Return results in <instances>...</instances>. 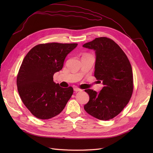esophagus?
Returning <instances> with one entry per match:
<instances>
[{
	"mask_svg": "<svg viewBox=\"0 0 153 153\" xmlns=\"http://www.w3.org/2000/svg\"><path fill=\"white\" fill-rule=\"evenodd\" d=\"M74 91H75V92H78V91H82V89H79V88L78 87H74Z\"/></svg>",
	"mask_w": 153,
	"mask_h": 153,
	"instance_id": "34e87169",
	"label": "esophagus"
}]
</instances>
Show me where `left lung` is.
<instances>
[{
    "label": "left lung",
    "mask_w": 153,
    "mask_h": 153,
    "mask_svg": "<svg viewBox=\"0 0 153 153\" xmlns=\"http://www.w3.org/2000/svg\"><path fill=\"white\" fill-rule=\"evenodd\" d=\"M83 47L95 51L94 76L104 85L99 92L85 90L89 101L84 109L100 120L112 119L124 109L131 97L133 80L131 64L119 46L105 37L96 38Z\"/></svg>",
    "instance_id": "obj_1"
}]
</instances>
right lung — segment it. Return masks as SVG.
<instances>
[{
  "label": "right lung",
  "mask_w": 153,
  "mask_h": 153,
  "mask_svg": "<svg viewBox=\"0 0 153 153\" xmlns=\"http://www.w3.org/2000/svg\"><path fill=\"white\" fill-rule=\"evenodd\" d=\"M76 43H50L35 46L27 53L18 71V91L31 114L40 119L56 116L71 97V87L62 88L53 82L68 53Z\"/></svg>",
  "instance_id": "right-lung-1"
}]
</instances>
